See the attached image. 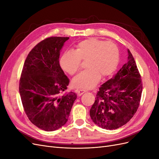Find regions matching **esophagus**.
<instances>
[{
	"label": "esophagus",
	"instance_id": "obj_1",
	"mask_svg": "<svg viewBox=\"0 0 159 159\" xmlns=\"http://www.w3.org/2000/svg\"><path fill=\"white\" fill-rule=\"evenodd\" d=\"M85 92V90H84V89H80L77 90V93H78V96H81V95H82L83 93H84Z\"/></svg>",
	"mask_w": 159,
	"mask_h": 159
}]
</instances>
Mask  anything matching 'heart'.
<instances>
[{"mask_svg": "<svg viewBox=\"0 0 159 159\" xmlns=\"http://www.w3.org/2000/svg\"><path fill=\"white\" fill-rule=\"evenodd\" d=\"M85 62L86 70L72 81L74 87L91 89L98 83L101 76L105 78L116 70L119 60L118 47L111 41L91 38L80 42L73 51L64 53L60 58L61 68L71 75L78 72L81 60Z\"/></svg>", "mask_w": 159, "mask_h": 159, "instance_id": "b5f03b06", "label": "heart"}]
</instances>
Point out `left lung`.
Returning a JSON list of instances; mask_svg holds the SVG:
<instances>
[{
  "label": "left lung",
  "mask_w": 159,
  "mask_h": 159,
  "mask_svg": "<svg viewBox=\"0 0 159 159\" xmlns=\"http://www.w3.org/2000/svg\"><path fill=\"white\" fill-rule=\"evenodd\" d=\"M128 61L111 79L99 88L90 109L95 124L116 129L129 122L139 107L143 90L141 76L129 50Z\"/></svg>",
  "instance_id": "left-lung-1"
}]
</instances>
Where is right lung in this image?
<instances>
[{
    "instance_id": "obj_1",
    "label": "right lung",
    "mask_w": 159,
    "mask_h": 159,
    "mask_svg": "<svg viewBox=\"0 0 159 159\" xmlns=\"http://www.w3.org/2000/svg\"><path fill=\"white\" fill-rule=\"evenodd\" d=\"M69 38L53 36L38 43L28 54L20 75L24 110L32 123L46 131L66 123L77 98L74 92L60 95L70 83L59 62L60 50Z\"/></svg>"
}]
</instances>
